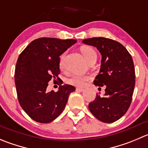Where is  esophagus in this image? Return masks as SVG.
Returning <instances> with one entry per match:
<instances>
[{
  "label": "esophagus",
  "instance_id": "1",
  "mask_svg": "<svg viewBox=\"0 0 148 148\" xmlns=\"http://www.w3.org/2000/svg\"><path fill=\"white\" fill-rule=\"evenodd\" d=\"M76 90L79 91V92H82L84 90L83 88H76Z\"/></svg>",
  "mask_w": 148,
  "mask_h": 148
}]
</instances>
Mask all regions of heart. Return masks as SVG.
I'll use <instances>...</instances> for the list:
<instances>
[{
    "label": "heart",
    "mask_w": 148,
    "mask_h": 148,
    "mask_svg": "<svg viewBox=\"0 0 148 148\" xmlns=\"http://www.w3.org/2000/svg\"><path fill=\"white\" fill-rule=\"evenodd\" d=\"M82 53L85 58L88 62L93 60L94 58H97V54L96 51L93 48L90 47H83L81 49ZM66 52H63L60 57L59 60V66L60 69H63L65 67V60H66ZM90 79V76L85 75V74H73L66 79V82L69 85H74L77 87H82L86 85L87 82Z\"/></svg>",
    "instance_id": "1"
}]
</instances>
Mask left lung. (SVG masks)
I'll return each instance as SVG.
<instances>
[{
    "instance_id": "left-lung-1",
    "label": "left lung",
    "mask_w": 148,
    "mask_h": 148,
    "mask_svg": "<svg viewBox=\"0 0 148 148\" xmlns=\"http://www.w3.org/2000/svg\"><path fill=\"white\" fill-rule=\"evenodd\" d=\"M96 47L101 54V65L94 85L106 87L105 94H97L88 107L103 123H113L126 113L135 86V69L132 55L121 43L110 38L94 37L82 41Z\"/></svg>"
}]
</instances>
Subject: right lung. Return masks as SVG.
<instances>
[{"mask_svg":"<svg viewBox=\"0 0 148 148\" xmlns=\"http://www.w3.org/2000/svg\"><path fill=\"white\" fill-rule=\"evenodd\" d=\"M77 42L75 39L39 38L34 40L20 53L16 64L14 82L18 101L31 119L48 123L63 111L72 85H60L57 92L47 93L51 79L60 74V55Z\"/></svg>","mask_w":148,"mask_h":148,"instance_id":"1","label":"right lung"}]
</instances>
